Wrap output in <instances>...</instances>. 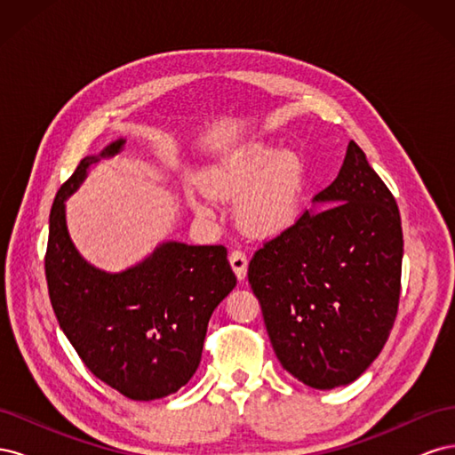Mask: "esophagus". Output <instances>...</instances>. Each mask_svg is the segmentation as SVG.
I'll return each mask as SVG.
<instances>
[{
	"mask_svg": "<svg viewBox=\"0 0 455 455\" xmlns=\"http://www.w3.org/2000/svg\"><path fill=\"white\" fill-rule=\"evenodd\" d=\"M229 264H231L233 271H235L237 279L243 281L246 277V267H249V259H246V254L241 251H233L229 254Z\"/></svg>",
	"mask_w": 455,
	"mask_h": 455,
	"instance_id": "esophagus-1",
	"label": "esophagus"
}]
</instances>
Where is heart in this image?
Segmentation results:
<instances>
[{
	"label": "heart",
	"instance_id": "1",
	"mask_svg": "<svg viewBox=\"0 0 455 455\" xmlns=\"http://www.w3.org/2000/svg\"><path fill=\"white\" fill-rule=\"evenodd\" d=\"M209 191L237 203L241 226L254 235H277L291 228L306 196L307 167L296 151L269 142L251 140L229 149L206 176ZM201 216H212V201L206 191L191 197Z\"/></svg>",
	"mask_w": 455,
	"mask_h": 455
}]
</instances>
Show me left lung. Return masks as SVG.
<instances>
[{"instance_id":"left-lung-1","label":"left lung","mask_w":455,"mask_h":455,"mask_svg":"<svg viewBox=\"0 0 455 455\" xmlns=\"http://www.w3.org/2000/svg\"><path fill=\"white\" fill-rule=\"evenodd\" d=\"M403 244L395 197L349 142L336 180L315 196L313 209L256 251L249 266L286 371L323 391L364 374L395 323Z\"/></svg>"}]
</instances>
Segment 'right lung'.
Listing matches in <instances>:
<instances>
[{
  "mask_svg": "<svg viewBox=\"0 0 455 455\" xmlns=\"http://www.w3.org/2000/svg\"><path fill=\"white\" fill-rule=\"evenodd\" d=\"M125 140L81 159L54 197L45 275L66 338L92 374L132 401H156L186 385L201 363L212 311L237 284L226 246L159 243L139 264L112 273L79 254L66 201L91 164L112 159Z\"/></svg>",
  "mask_w": 455,
  "mask_h": 455,
  "instance_id": "right-lung-1",
  "label": "right lung"
}]
</instances>
